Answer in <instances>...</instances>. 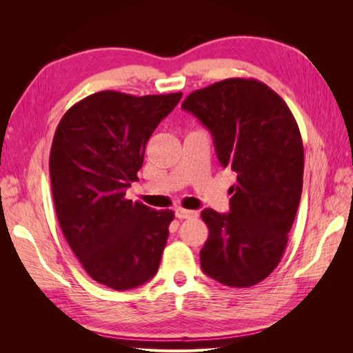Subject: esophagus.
Returning <instances> with one entry per match:
<instances>
[{"mask_svg": "<svg viewBox=\"0 0 353 353\" xmlns=\"http://www.w3.org/2000/svg\"><path fill=\"white\" fill-rule=\"evenodd\" d=\"M199 215L197 210H188V209H183L178 208L175 210V216L179 219H188V218H196Z\"/></svg>", "mask_w": 353, "mask_h": 353, "instance_id": "esophagus-1", "label": "esophagus"}]
</instances>
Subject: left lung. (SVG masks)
Masks as SVG:
<instances>
[{"instance_id":"8db88e82","label":"left lung","mask_w":353,"mask_h":353,"mask_svg":"<svg viewBox=\"0 0 353 353\" xmlns=\"http://www.w3.org/2000/svg\"><path fill=\"white\" fill-rule=\"evenodd\" d=\"M213 137L218 160L237 174L230 212H201L209 237L201 270L230 287L265 280L285 250L303 187V144L285 101L256 79L230 78L181 105Z\"/></svg>"}]
</instances>
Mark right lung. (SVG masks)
<instances>
[{
  "label": "right lung",
  "instance_id": "1",
  "mask_svg": "<svg viewBox=\"0 0 353 353\" xmlns=\"http://www.w3.org/2000/svg\"><path fill=\"white\" fill-rule=\"evenodd\" d=\"M181 97L100 91L72 105L56 130L50 178L60 228L87 274L113 290L143 285L159 270L174 212L125 194L148 138Z\"/></svg>",
  "mask_w": 353,
  "mask_h": 353
}]
</instances>
